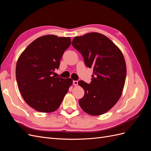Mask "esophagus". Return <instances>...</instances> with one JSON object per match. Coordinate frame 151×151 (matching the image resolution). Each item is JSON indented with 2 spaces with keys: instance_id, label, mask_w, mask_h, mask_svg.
Masks as SVG:
<instances>
[{
  "instance_id": "obj_1",
  "label": "esophagus",
  "mask_w": 151,
  "mask_h": 151,
  "mask_svg": "<svg viewBox=\"0 0 151 151\" xmlns=\"http://www.w3.org/2000/svg\"><path fill=\"white\" fill-rule=\"evenodd\" d=\"M73 84H74V85H75V86H77V85H78V81H73Z\"/></svg>"
}]
</instances>
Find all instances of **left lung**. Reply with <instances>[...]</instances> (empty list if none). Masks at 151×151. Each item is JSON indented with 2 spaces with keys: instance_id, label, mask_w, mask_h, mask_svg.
Instances as JSON below:
<instances>
[{
  "instance_id": "1",
  "label": "left lung",
  "mask_w": 151,
  "mask_h": 151,
  "mask_svg": "<svg viewBox=\"0 0 151 151\" xmlns=\"http://www.w3.org/2000/svg\"><path fill=\"white\" fill-rule=\"evenodd\" d=\"M72 45L82 54L86 65L93 68L90 84L78 82L84 90V97L79 100L80 106L89 115H102L122 94L127 74L124 57L112 41L98 33L76 36Z\"/></svg>"
}]
</instances>
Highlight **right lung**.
Segmentation results:
<instances>
[{
	"label": "right lung",
	"instance_id": "right-lung-1",
	"mask_svg": "<svg viewBox=\"0 0 151 151\" xmlns=\"http://www.w3.org/2000/svg\"><path fill=\"white\" fill-rule=\"evenodd\" d=\"M70 43V37L42 36L30 43L18 58L16 67L18 88L25 102L36 111L57 110L72 84L70 78L52 76Z\"/></svg>",
	"mask_w": 151,
	"mask_h": 151
}]
</instances>
